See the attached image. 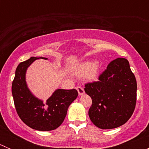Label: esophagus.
Instances as JSON below:
<instances>
[{"instance_id": "1", "label": "esophagus", "mask_w": 149, "mask_h": 149, "mask_svg": "<svg viewBox=\"0 0 149 149\" xmlns=\"http://www.w3.org/2000/svg\"><path fill=\"white\" fill-rule=\"evenodd\" d=\"M76 89H77L78 93H79V94L80 96L83 95V94H84V93H85V91H84V89L83 88H82V87L77 86V87H76Z\"/></svg>"}]
</instances>
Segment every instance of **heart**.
I'll use <instances>...</instances> for the list:
<instances>
[{
    "label": "heart",
    "instance_id": "obj_1",
    "mask_svg": "<svg viewBox=\"0 0 149 149\" xmlns=\"http://www.w3.org/2000/svg\"><path fill=\"white\" fill-rule=\"evenodd\" d=\"M97 65L98 63L95 61H86L77 66L76 73L81 76H85L88 75V79L93 80L97 76Z\"/></svg>",
    "mask_w": 149,
    "mask_h": 149
}]
</instances>
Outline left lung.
<instances>
[{"label":"left lung","mask_w":149,"mask_h":149,"mask_svg":"<svg viewBox=\"0 0 149 149\" xmlns=\"http://www.w3.org/2000/svg\"><path fill=\"white\" fill-rule=\"evenodd\" d=\"M84 90L92 100L88 116L99 128L120 127L134 112L137 83L125 58L109 63L98 81L86 84Z\"/></svg>","instance_id":"obj_1"}]
</instances>
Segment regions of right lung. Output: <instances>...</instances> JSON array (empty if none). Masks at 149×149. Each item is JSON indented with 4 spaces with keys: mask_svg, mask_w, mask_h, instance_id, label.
Wrapping results in <instances>:
<instances>
[{
    "mask_svg": "<svg viewBox=\"0 0 149 149\" xmlns=\"http://www.w3.org/2000/svg\"><path fill=\"white\" fill-rule=\"evenodd\" d=\"M37 59L47 58L31 57L17 66L12 83V95L18 115L26 125L34 130L49 131L62 124L69 106L78 97V91L74 88H58L46 101L33 95L26 84V72Z\"/></svg>",
    "mask_w": 149,
    "mask_h": 149,
    "instance_id": "right-lung-1",
    "label": "right lung"
}]
</instances>
